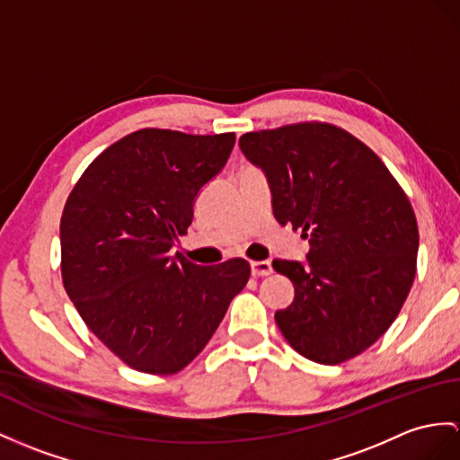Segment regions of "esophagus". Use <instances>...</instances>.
<instances>
[{
	"label": "esophagus",
	"instance_id": "esophagus-1",
	"mask_svg": "<svg viewBox=\"0 0 460 460\" xmlns=\"http://www.w3.org/2000/svg\"><path fill=\"white\" fill-rule=\"evenodd\" d=\"M273 273L271 261H252V275L253 277H267Z\"/></svg>",
	"mask_w": 460,
	"mask_h": 460
}]
</instances>
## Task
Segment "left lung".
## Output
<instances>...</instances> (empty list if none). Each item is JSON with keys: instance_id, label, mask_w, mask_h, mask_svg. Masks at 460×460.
I'll use <instances>...</instances> for the list:
<instances>
[{"instance_id": "left-lung-1", "label": "left lung", "mask_w": 460, "mask_h": 460, "mask_svg": "<svg viewBox=\"0 0 460 460\" xmlns=\"http://www.w3.org/2000/svg\"><path fill=\"white\" fill-rule=\"evenodd\" d=\"M242 154L265 173L279 224L308 238L306 261L275 260L295 300L275 312L288 345L338 365L383 335L410 293L420 245L416 215L386 165L326 122L248 132Z\"/></svg>"}]
</instances>
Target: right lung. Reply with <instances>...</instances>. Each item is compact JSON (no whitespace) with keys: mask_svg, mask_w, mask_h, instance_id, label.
<instances>
[{"mask_svg":"<svg viewBox=\"0 0 460 460\" xmlns=\"http://www.w3.org/2000/svg\"><path fill=\"white\" fill-rule=\"evenodd\" d=\"M234 142V132L137 130L99 154L66 200V293L87 328L137 371L185 368L248 283L245 260L203 267L170 253Z\"/></svg>","mask_w":460,"mask_h":460,"instance_id":"1","label":"right lung"}]
</instances>
